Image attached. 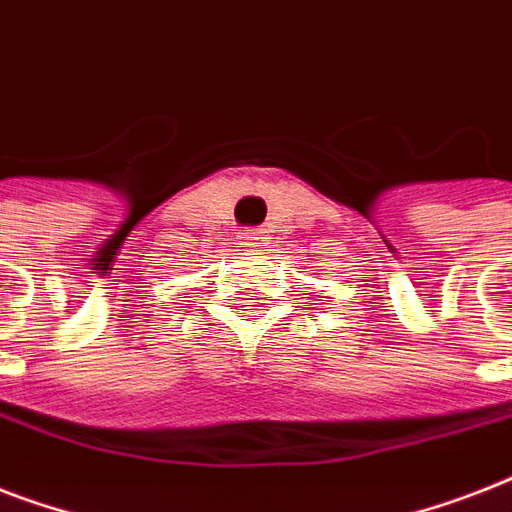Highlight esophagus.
<instances>
[{"mask_svg": "<svg viewBox=\"0 0 512 512\" xmlns=\"http://www.w3.org/2000/svg\"><path fill=\"white\" fill-rule=\"evenodd\" d=\"M265 233H268V231H263V228H252V231L241 233V236H239L241 247H247V252H249V249L265 247V239H268Z\"/></svg>", "mask_w": 512, "mask_h": 512, "instance_id": "obj_1", "label": "esophagus"}]
</instances>
